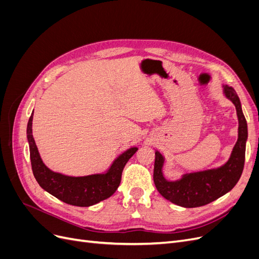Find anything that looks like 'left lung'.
Returning a JSON list of instances; mask_svg holds the SVG:
<instances>
[{
    "label": "left lung",
    "mask_w": 259,
    "mask_h": 259,
    "mask_svg": "<svg viewBox=\"0 0 259 259\" xmlns=\"http://www.w3.org/2000/svg\"><path fill=\"white\" fill-rule=\"evenodd\" d=\"M223 93L225 97L236 107L239 121L238 140L228 161L218 167L185 173L179 179L168 180L163 174L165 158L160 151L155 150L154 185L162 197L176 205L183 207L206 205L229 192L237 185L242 175L245 161L247 123L236 91L231 86L223 85Z\"/></svg>",
    "instance_id": "8db88e82"
}]
</instances>
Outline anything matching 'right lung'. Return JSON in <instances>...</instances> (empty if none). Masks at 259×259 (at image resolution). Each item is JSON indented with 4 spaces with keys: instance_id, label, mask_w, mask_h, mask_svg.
<instances>
[{
    "instance_id": "obj_1",
    "label": "right lung",
    "mask_w": 259,
    "mask_h": 259,
    "mask_svg": "<svg viewBox=\"0 0 259 259\" xmlns=\"http://www.w3.org/2000/svg\"><path fill=\"white\" fill-rule=\"evenodd\" d=\"M33 112L27 125V138L30 149V160L37 184L55 198L74 206H91L106 200L115 192L121 183L125 164L138 148L131 147L117 155L104 173L85 176H68L54 171L45 165L32 135Z\"/></svg>"
}]
</instances>
